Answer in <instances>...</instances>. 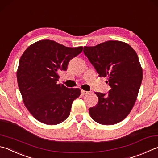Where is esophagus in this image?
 Wrapping results in <instances>:
<instances>
[{
    "label": "esophagus",
    "instance_id": "1",
    "mask_svg": "<svg viewBox=\"0 0 158 158\" xmlns=\"http://www.w3.org/2000/svg\"><path fill=\"white\" fill-rule=\"evenodd\" d=\"M88 93V92H87V91H85V90H81V95H85V94H87Z\"/></svg>",
    "mask_w": 158,
    "mask_h": 158
}]
</instances>
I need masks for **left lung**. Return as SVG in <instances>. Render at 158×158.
I'll return each mask as SVG.
<instances>
[{"mask_svg": "<svg viewBox=\"0 0 158 158\" xmlns=\"http://www.w3.org/2000/svg\"><path fill=\"white\" fill-rule=\"evenodd\" d=\"M84 52L98 73L108 77V94L95 93L99 101L89 109L92 119L103 125L122 121L135 103L142 81V68L136 52L128 44L108 41L93 47L85 46Z\"/></svg>", "mask_w": 158, "mask_h": 158, "instance_id": "left-lung-1", "label": "left lung"}]
</instances>
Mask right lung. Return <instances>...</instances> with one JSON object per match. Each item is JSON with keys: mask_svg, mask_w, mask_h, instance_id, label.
Wrapping results in <instances>:
<instances>
[{"mask_svg": "<svg viewBox=\"0 0 158 158\" xmlns=\"http://www.w3.org/2000/svg\"><path fill=\"white\" fill-rule=\"evenodd\" d=\"M82 50L83 47L68 48L42 40L30 45L22 54L17 81L25 106L38 121L55 125L70 115L72 104L81 90L57 84L58 73L67 70L69 61Z\"/></svg>", "mask_w": 158, "mask_h": 158, "instance_id": "add662e5", "label": "right lung"}]
</instances>
